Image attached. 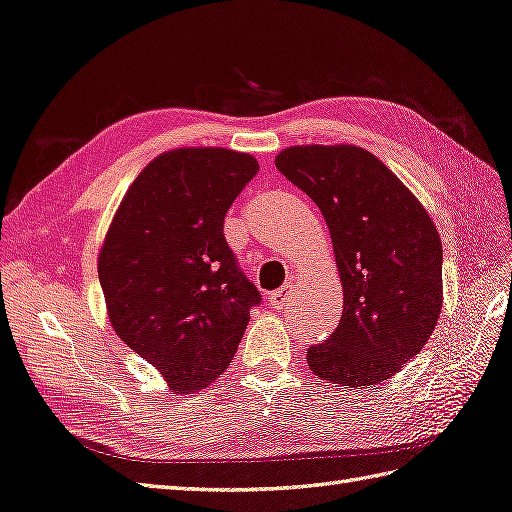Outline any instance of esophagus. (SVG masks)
<instances>
[{"label": "esophagus", "instance_id": "1", "mask_svg": "<svg viewBox=\"0 0 512 512\" xmlns=\"http://www.w3.org/2000/svg\"><path fill=\"white\" fill-rule=\"evenodd\" d=\"M292 299H294V285H283V288H279L277 292L270 294V305H275L277 310H283V307L292 305Z\"/></svg>", "mask_w": 512, "mask_h": 512}]
</instances>
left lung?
Instances as JSON below:
<instances>
[{
  "label": "left lung",
  "instance_id": "left-lung-1",
  "mask_svg": "<svg viewBox=\"0 0 512 512\" xmlns=\"http://www.w3.org/2000/svg\"><path fill=\"white\" fill-rule=\"evenodd\" d=\"M275 165L323 213L342 283L340 323L307 349V366L329 384L373 388L434 334L443 310L441 235L421 200L360 146H292Z\"/></svg>",
  "mask_w": 512,
  "mask_h": 512
}]
</instances>
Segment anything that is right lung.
Here are the masks:
<instances>
[{
  "mask_svg": "<svg viewBox=\"0 0 512 512\" xmlns=\"http://www.w3.org/2000/svg\"><path fill=\"white\" fill-rule=\"evenodd\" d=\"M257 172L248 152H163L130 183L104 235L98 277L111 327L172 395L198 392L227 371L261 301L222 233Z\"/></svg>",
  "mask_w": 512,
  "mask_h": 512,
  "instance_id": "obj_1",
  "label": "right lung"
}]
</instances>
